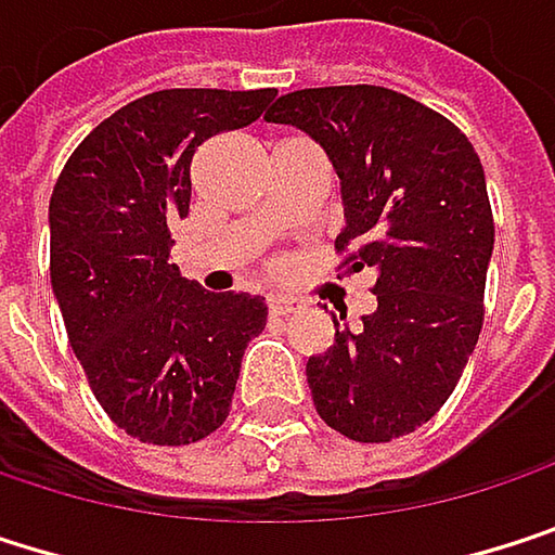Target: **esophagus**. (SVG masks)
Masks as SVG:
<instances>
[{"label":"esophagus","instance_id":"1","mask_svg":"<svg viewBox=\"0 0 555 555\" xmlns=\"http://www.w3.org/2000/svg\"><path fill=\"white\" fill-rule=\"evenodd\" d=\"M297 307V300L291 294H268V313L271 317H284Z\"/></svg>","mask_w":555,"mask_h":555}]
</instances>
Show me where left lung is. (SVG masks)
<instances>
[{"mask_svg": "<svg viewBox=\"0 0 555 555\" xmlns=\"http://www.w3.org/2000/svg\"><path fill=\"white\" fill-rule=\"evenodd\" d=\"M264 119L320 141L343 183L336 251L375 271V313L356 330L333 313L336 343L307 362L317 414L356 442L414 433L455 391L485 320L481 160L446 116L372 83L297 90Z\"/></svg>", "mask_w": 555, "mask_h": 555, "instance_id": "left-lung-1", "label": "left lung"}]
</instances>
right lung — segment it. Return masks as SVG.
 Here are the masks:
<instances>
[{
    "instance_id": "obj_1",
    "label": "right lung",
    "mask_w": 555,
    "mask_h": 555,
    "mask_svg": "<svg viewBox=\"0 0 555 555\" xmlns=\"http://www.w3.org/2000/svg\"><path fill=\"white\" fill-rule=\"evenodd\" d=\"M278 90H157L77 144L51 193V287L70 349L109 420L154 446L219 429L242 356L264 330L251 294H209L170 264L190 160L251 126Z\"/></svg>"
}]
</instances>
